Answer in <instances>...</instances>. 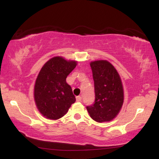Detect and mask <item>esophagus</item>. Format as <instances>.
Returning a JSON list of instances; mask_svg holds the SVG:
<instances>
[{
  "instance_id": "1",
  "label": "esophagus",
  "mask_w": 159,
  "mask_h": 159,
  "mask_svg": "<svg viewBox=\"0 0 159 159\" xmlns=\"http://www.w3.org/2000/svg\"><path fill=\"white\" fill-rule=\"evenodd\" d=\"M81 100H82L81 97H80V96H77L76 97V101L77 102H81Z\"/></svg>"
}]
</instances>
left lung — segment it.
I'll use <instances>...</instances> for the list:
<instances>
[{
  "label": "left lung",
  "mask_w": 159,
  "mask_h": 159,
  "mask_svg": "<svg viewBox=\"0 0 159 159\" xmlns=\"http://www.w3.org/2000/svg\"><path fill=\"white\" fill-rule=\"evenodd\" d=\"M90 64L95 100L92 106H88L86 109L95 121H111L120 112L124 100L121 79L117 70L107 60L93 61Z\"/></svg>",
  "instance_id": "8db88e82"
}]
</instances>
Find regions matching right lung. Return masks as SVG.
<instances>
[{
  "mask_svg": "<svg viewBox=\"0 0 159 159\" xmlns=\"http://www.w3.org/2000/svg\"><path fill=\"white\" fill-rule=\"evenodd\" d=\"M77 62L61 56L54 57L43 66L38 75L34 91L35 103L39 112L48 119L57 120L64 116L76 102L66 79Z\"/></svg>",
  "mask_w": 159,
  "mask_h": 159,
  "instance_id": "obj_1",
  "label": "right lung"
}]
</instances>
